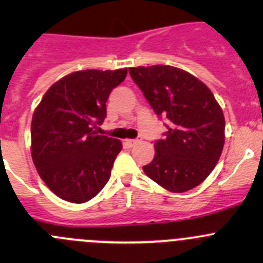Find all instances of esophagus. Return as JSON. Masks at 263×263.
I'll use <instances>...</instances> for the list:
<instances>
[{
    "label": "esophagus",
    "instance_id": "34e87169",
    "mask_svg": "<svg viewBox=\"0 0 263 263\" xmlns=\"http://www.w3.org/2000/svg\"><path fill=\"white\" fill-rule=\"evenodd\" d=\"M140 140H141V137H137V139H134V140H124V145H126L127 147H132L134 145H136Z\"/></svg>",
    "mask_w": 263,
    "mask_h": 263
}]
</instances>
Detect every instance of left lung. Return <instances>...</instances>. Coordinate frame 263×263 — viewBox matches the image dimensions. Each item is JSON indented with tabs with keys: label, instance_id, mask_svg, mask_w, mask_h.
<instances>
[{
	"label": "left lung",
	"instance_id": "1",
	"mask_svg": "<svg viewBox=\"0 0 263 263\" xmlns=\"http://www.w3.org/2000/svg\"><path fill=\"white\" fill-rule=\"evenodd\" d=\"M132 80L159 117L169 119L145 174L171 192L201 184L219 161L225 142V118L211 90L173 66L131 67Z\"/></svg>",
	"mask_w": 263,
	"mask_h": 263
}]
</instances>
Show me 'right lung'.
Instances as JSON below:
<instances>
[{
    "label": "right lung",
    "mask_w": 263,
    "mask_h": 263,
    "mask_svg": "<svg viewBox=\"0 0 263 263\" xmlns=\"http://www.w3.org/2000/svg\"><path fill=\"white\" fill-rule=\"evenodd\" d=\"M127 68L76 71L52 85L31 119V158L47 187L62 200L84 203L109 181L122 142L98 135L110 91Z\"/></svg>",
    "instance_id": "1"
}]
</instances>
